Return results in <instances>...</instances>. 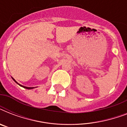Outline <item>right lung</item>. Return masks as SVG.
Instances as JSON below:
<instances>
[{
	"label": "right lung",
	"instance_id": "add662e5",
	"mask_svg": "<svg viewBox=\"0 0 127 127\" xmlns=\"http://www.w3.org/2000/svg\"><path fill=\"white\" fill-rule=\"evenodd\" d=\"M12 79L14 80V82H16V83H17V84H18L19 85V86H20L23 87V88H26V89H28V90H30V89L34 88H33V87H26V86H22V85H21V84H20L18 83V82H17L16 81V80H15L14 79V78H12Z\"/></svg>",
	"mask_w": 127,
	"mask_h": 127
}]
</instances>
